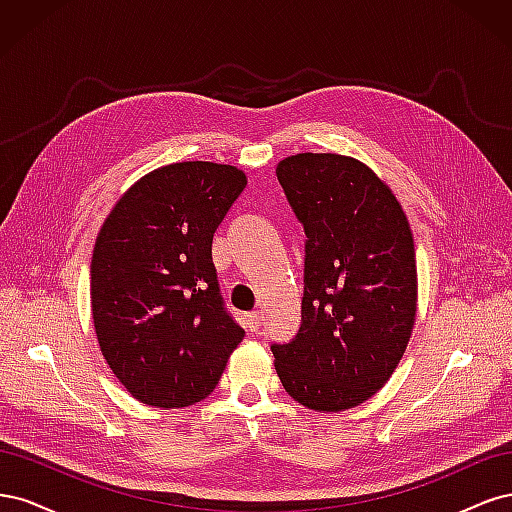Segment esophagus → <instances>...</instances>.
<instances>
[{
	"label": "esophagus",
	"mask_w": 512,
	"mask_h": 512,
	"mask_svg": "<svg viewBox=\"0 0 512 512\" xmlns=\"http://www.w3.org/2000/svg\"><path fill=\"white\" fill-rule=\"evenodd\" d=\"M245 329L252 331V333H256L260 329V312H252V314L245 316Z\"/></svg>",
	"instance_id": "1"
}]
</instances>
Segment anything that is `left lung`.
Listing matches in <instances>:
<instances>
[{"mask_svg":"<svg viewBox=\"0 0 512 512\" xmlns=\"http://www.w3.org/2000/svg\"><path fill=\"white\" fill-rule=\"evenodd\" d=\"M305 230L301 327L273 344L286 393L318 412L367 401L391 378L416 316V258L404 209L363 162L297 153L275 168Z\"/></svg>","mask_w":512,"mask_h":512,"instance_id":"8db88e82","label":"left lung"}]
</instances>
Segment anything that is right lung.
<instances>
[{"instance_id":"add662e5","label":"right lung","mask_w":512,"mask_h":512,"mask_svg":"<svg viewBox=\"0 0 512 512\" xmlns=\"http://www.w3.org/2000/svg\"><path fill=\"white\" fill-rule=\"evenodd\" d=\"M243 170L177 162L136 181L104 220L91 258V312L108 367L147 406L185 408L220 382L245 331L226 307L213 232Z\"/></svg>"}]
</instances>
